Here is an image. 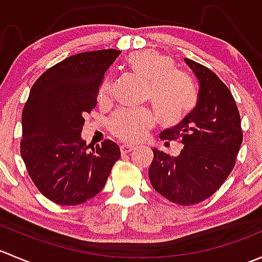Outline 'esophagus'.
<instances>
[{"instance_id":"esophagus-1","label":"esophagus","mask_w":262,"mask_h":262,"mask_svg":"<svg viewBox=\"0 0 262 262\" xmlns=\"http://www.w3.org/2000/svg\"><path fill=\"white\" fill-rule=\"evenodd\" d=\"M134 147L130 146V144H123V146H120V150L121 153H129L130 150H133Z\"/></svg>"}]
</instances>
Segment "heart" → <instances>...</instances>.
I'll return each instance as SVG.
<instances>
[{
	"instance_id": "1",
	"label": "heart",
	"mask_w": 262,
	"mask_h": 262,
	"mask_svg": "<svg viewBox=\"0 0 262 262\" xmlns=\"http://www.w3.org/2000/svg\"><path fill=\"white\" fill-rule=\"evenodd\" d=\"M128 66L136 77L148 83V99L165 125H175L190 112L195 102L194 84L185 73L175 70L171 58L155 50H141L129 55ZM112 86V78H105L99 91L100 100L109 96ZM153 123L155 118L148 110H121L110 120V130L124 141H138Z\"/></svg>"
}]
</instances>
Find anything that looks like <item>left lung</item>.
I'll return each instance as SVG.
<instances>
[{
  "mask_svg": "<svg viewBox=\"0 0 262 262\" xmlns=\"http://www.w3.org/2000/svg\"><path fill=\"white\" fill-rule=\"evenodd\" d=\"M184 60L199 82L196 106L181 123L161 133V139L184 147L178 157L153 149L148 176L153 189L166 199L194 205L212 196L232 172L244 133L228 87L205 66Z\"/></svg>",
  "mask_w": 262,
  "mask_h": 262,
  "instance_id": "obj_1",
  "label": "left lung"
}]
</instances>
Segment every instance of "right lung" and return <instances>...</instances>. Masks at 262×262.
<instances>
[{"instance_id":"1","label":"right lung","mask_w":262,"mask_h":262,"mask_svg":"<svg viewBox=\"0 0 262 262\" xmlns=\"http://www.w3.org/2000/svg\"><path fill=\"white\" fill-rule=\"evenodd\" d=\"M120 50L78 53L47 70L23 110L20 152L39 191L59 205H77L99 194L119 146L110 139L87 150L83 116L97 104L99 87Z\"/></svg>"}]
</instances>
